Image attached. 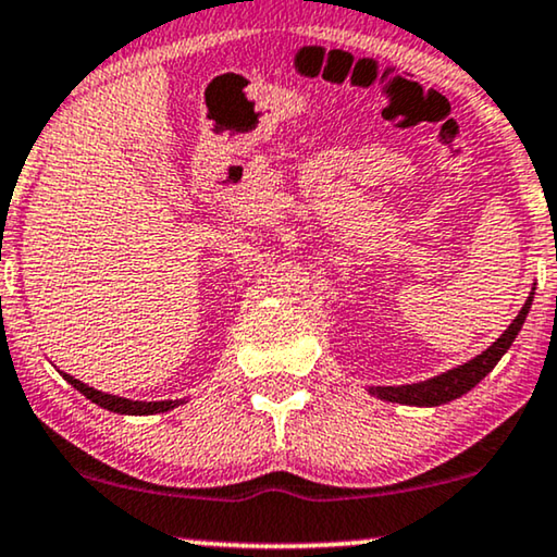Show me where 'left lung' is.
<instances>
[{
	"instance_id": "8db88e82",
	"label": "left lung",
	"mask_w": 557,
	"mask_h": 557,
	"mask_svg": "<svg viewBox=\"0 0 557 557\" xmlns=\"http://www.w3.org/2000/svg\"><path fill=\"white\" fill-rule=\"evenodd\" d=\"M532 296H535V292H530L528 301H524V307L520 309V314L512 319V324L502 332V337L497 342H492V345L486 347L482 355L471 357L469 362L459 364V368H451V370L441 372V375L423 380V383L368 387V393L377 395L380 400L400 403V406H418V408H436V406H444V403L461 398V395H467L471 387L482 383V380L494 370V364L502 360V355L512 347L515 337L522 330L524 319H528V311L532 307Z\"/></svg>"
}]
</instances>
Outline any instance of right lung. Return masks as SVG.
Masks as SVG:
<instances>
[{"mask_svg": "<svg viewBox=\"0 0 557 557\" xmlns=\"http://www.w3.org/2000/svg\"><path fill=\"white\" fill-rule=\"evenodd\" d=\"M63 377L75 387V391L86 395L90 403H96V406L111 410V413H121V416L166 413V410H174L185 403V400H151V403L149 400H128V398H119V395H111V393H101V391H96V387H88L86 383H81V380L67 375V372H63Z\"/></svg>", "mask_w": 557, "mask_h": 557, "instance_id": "add662e5", "label": "right lung"}]
</instances>
